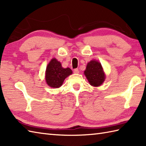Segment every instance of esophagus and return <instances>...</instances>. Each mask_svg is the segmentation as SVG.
<instances>
[{
  "instance_id": "esophagus-1",
  "label": "esophagus",
  "mask_w": 146,
  "mask_h": 146,
  "mask_svg": "<svg viewBox=\"0 0 146 146\" xmlns=\"http://www.w3.org/2000/svg\"><path fill=\"white\" fill-rule=\"evenodd\" d=\"M74 73H79V70L78 69V68H76V69L74 70Z\"/></svg>"
}]
</instances>
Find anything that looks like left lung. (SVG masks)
Masks as SVG:
<instances>
[{
	"mask_svg": "<svg viewBox=\"0 0 146 146\" xmlns=\"http://www.w3.org/2000/svg\"><path fill=\"white\" fill-rule=\"evenodd\" d=\"M84 74L92 86H99L105 81L104 70L101 63L97 60H92L88 63Z\"/></svg>",
	"mask_w": 146,
	"mask_h": 146,
	"instance_id": "left-lung-1",
	"label": "left lung"
}]
</instances>
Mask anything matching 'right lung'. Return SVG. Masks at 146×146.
<instances>
[{"label":"right lung","instance_id":"add662e5","mask_svg":"<svg viewBox=\"0 0 146 146\" xmlns=\"http://www.w3.org/2000/svg\"><path fill=\"white\" fill-rule=\"evenodd\" d=\"M72 73L70 68H63L60 61L52 58L46 67L45 79L49 86L57 88L63 85L65 78Z\"/></svg>","mask_w":146,"mask_h":146}]
</instances>
